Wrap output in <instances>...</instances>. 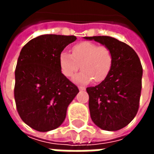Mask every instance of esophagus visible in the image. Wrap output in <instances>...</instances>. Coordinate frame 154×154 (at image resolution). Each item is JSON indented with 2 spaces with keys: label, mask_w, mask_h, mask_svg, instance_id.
Segmentation results:
<instances>
[{
  "label": "esophagus",
  "mask_w": 154,
  "mask_h": 154,
  "mask_svg": "<svg viewBox=\"0 0 154 154\" xmlns=\"http://www.w3.org/2000/svg\"><path fill=\"white\" fill-rule=\"evenodd\" d=\"M78 89L80 91H84L85 90V87H78Z\"/></svg>",
  "instance_id": "1"
}]
</instances>
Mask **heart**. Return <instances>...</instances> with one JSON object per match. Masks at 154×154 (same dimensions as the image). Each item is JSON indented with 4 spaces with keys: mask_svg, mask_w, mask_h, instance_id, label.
I'll return each mask as SVG.
<instances>
[{
    "mask_svg": "<svg viewBox=\"0 0 154 154\" xmlns=\"http://www.w3.org/2000/svg\"><path fill=\"white\" fill-rule=\"evenodd\" d=\"M113 63L112 52L105 45L97 46L91 42H81L72 48V54L62 52L59 67L66 77H71L79 67L82 72L74 76L76 83L87 84L94 80L100 82L110 72Z\"/></svg>",
    "mask_w": 154,
    "mask_h": 154,
    "instance_id": "heart-1",
    "label": "heart"
}]
</instances>
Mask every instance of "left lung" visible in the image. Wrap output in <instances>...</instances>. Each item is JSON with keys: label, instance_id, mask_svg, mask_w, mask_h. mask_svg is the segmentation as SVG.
Returning a JSON list of instances; mask_svg holds the SVG:
<instances>
[{"label": "left lung", "instance_id": "1", "mask_svg": "<svg viewBox=\"0 0 154 154\" xmlns=\"http://www.w3.org/2000/svg\"><path fill=\"white\" fill-rule=\"evenodd\" d=\"M84 38L107 46L113 55L112 67L105 80L87 88L91 118L104 130H119L132 121L139 110L143 76L140 60L132 48L115 38Z\"/></svg>", "mask_w": 154, "mask_h": 154}]
</instances>
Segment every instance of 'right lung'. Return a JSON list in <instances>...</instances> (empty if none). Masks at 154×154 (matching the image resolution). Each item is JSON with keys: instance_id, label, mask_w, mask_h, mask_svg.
I'll return each mask as SVG.
<instances>
[{"instance_id": "add662e5", "label": "right lung", "mask_w": 154, "mask_h": 154, "mask_svg": "<svg viewBox=\"0 0 154 154\" xmlns=\"http://www.w3.org/2000/svg\"><path fill=\"white\" fill-rule=\"evenodd\" d=\"M74 35H44L29 41L20 53L14 95L24 122L39 132L63 124L67 106L79 90L61 72L59 55Z\"/></svg>"}]
</instances>
